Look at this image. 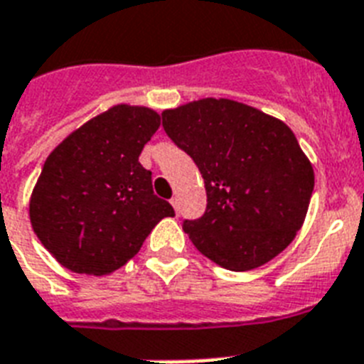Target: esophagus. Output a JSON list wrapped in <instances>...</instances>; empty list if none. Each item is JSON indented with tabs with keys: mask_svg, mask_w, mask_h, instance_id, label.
<instances>
[{
	"mask_svg": "<svg viewBox=\"0 0 364 364\" xmlns=\"http://www.w3.org/2000/svg\"><path fill=\"white\" fill-rule=\"evenodd\" d=\"M171 205H173L174 212L178 214V212H180V199H178V197H173V199H171Z\"/></svg>",
	"mask_w": 364,
	"mask_h": 364,
	"instance_id": "34e87169",
	"label": "esophagus"
}]
</instances>
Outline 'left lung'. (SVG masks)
<instances>
[{"instance_id": "1", "label": "left lung", "mask_w": 364, "mask_h": 364, "mask_svg": "<svg viewBox=\"0 0 364 364\" xmlns=\"http://www.w3.org/2000/svg\"><path fill=\"white\" fill-rule=\"evenodd\" d=\"M161 118L205 180V214L182 223L200 254L242 272L286 250L314 191V168L291 129L254 107L214 97Z\"/></svg>"}]
</instances>
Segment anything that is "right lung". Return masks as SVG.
Masks as SVG:
<instances>
[{
  "mask_svg": "<svg viewBox=\"0 0 364 364\" xmlns=\"http://www.w3.org/2000/svg\"><path fill=\"white\" fill-rule=\"evenodd\" d=\"M159 114L116 105L73 132L46 158L30 200L41 244L65 269L103 276L141 250L173 206L152 190V173L139 164L158 132Z\"/></svg>",
  "mask_w": 364,
  "mask_h": 364,
  "instance_id": "1",
  "label": "right lung"
}]
</instances>
